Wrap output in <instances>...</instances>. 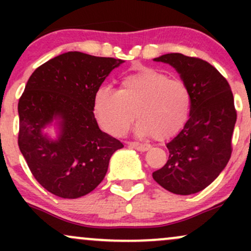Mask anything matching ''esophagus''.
<instances>
[{"label": "esophagus", "mask_w": 251, "mask_h": 251, "mask_svg": "<svg viewBox=\"0 0 251 251\" xmlns=\"http://www.w3.org/2000/svg\"><path fill=\"white\" fill-rule=\"evenodd\" d=\"M128 145L131 146V148H133L137 150V151H140V152H145V151H148V150H150V145H145V144H140L137 142L128 143Z\"/></svg>", "instance_id": "obj_1"}]
</instances>
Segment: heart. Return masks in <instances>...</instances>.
Segmentation results:
<instances>
[{"instance_id":"b5f03b06","label":"heart","mask_w":251,"mask_h":251,"mask_svg":"<svg viewBox=\"0 0 251 251\" xmlns=\"http://www.w3.org/2000/svg\"><path fill=\"white\" fill-rule=\"evenodd\" d=\"M190 107L191 97L185 83L149 67L122 77L118 91L101 86L93 97L97 122L114 137L125 134L137 117L135 133L169 139L188 122Z\"/></svg>"}]
</instances>
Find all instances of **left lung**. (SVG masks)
<instances>
[{"instance_id": "8db88e82", "label": "left lung", "mask_w": 251, "mask_h": 251, "mask_svg": "<svg viewBox=\"0 0 251 251\" xmlns=\"http://www.w3.org/2000/svg\"><path fill=\"white\" fill-rule=\"evenodd\" d=\"M153 60L177 71L189 88L191 107L184 128L166 144L168 162L152 177L172 194H197L220 176L230 159L237 118L234 96L226 77L204 60L179 53Z\"/></svg>"}]
</instances>
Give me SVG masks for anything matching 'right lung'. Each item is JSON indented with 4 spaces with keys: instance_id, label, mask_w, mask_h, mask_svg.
<instances>
[{
    "instance_id": "add662e5",
    "label": "right lung",
    "mask_w": 251,
    "mask_h": 251,
    "mask_svg": "<svg viewBox=\"0 0 251 251\" xmlns=\"http://www.w3.org/2000/svg\"><path fill=\"white\" fill-rule=\"evenodd\" d=\"M125 61L60 54L31 74L19 100V148L35 179L61 198L82 197L101 183L109 159L124 145L102 132L93 97L103 80ZM54 126L57 137L44 129Z\"/></svg>"
}]
</instances>
